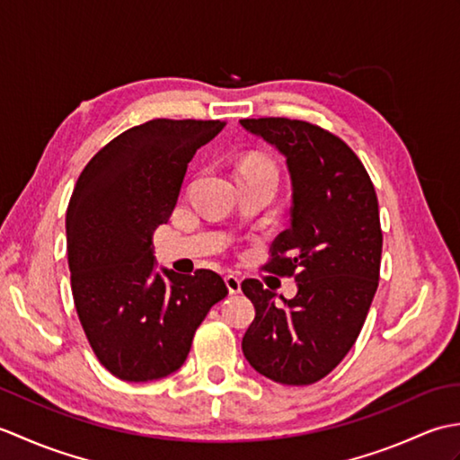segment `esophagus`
Listing matches in <instances>:
<instances>
[{"label": "esophagus", "instance_id": "1", "mask_svg": "<svg viewBox=\"0 0 460 460\" xmlns=\"http://www.w3.org/2000/svg\"><path fill=\"white\" fill-rule=\"evenodd\" d=\"M225 285L229 288V295H239L241 292V280L235 275L225 277Z\"/></svg>", "mask_w": 460, "mask_h": 460}]
</instances>
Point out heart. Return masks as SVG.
Returning <instances> with one entry per match:
<instances>
[{
	"label": "heart",
	"mask_w": 460,
	"mask_h": 460,
	"mask_svg": "<svg viewBox=\"0 0 460 460\" xmlns=\"http://www.w3.org/2000/svg\"><path fill=\"white\" fill-rule=\"evenodd\" d=\"M241 170H255V172H270L277 175V170L275 165H272V162H269L267 158H259V155H252V158H247L245 162H243Z\"/></svg>",
	"instance_id": "heart-1"
}]
</instances>
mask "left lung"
I'll return each instance as SVG.
<instances>
[{"mask_svg":"<svg viewBox=\"0 0 460 460\" xmlns=\"http://www.w3.org/2000/svg\"><path fill=\"white\" fill-rule=\"evenodd\" d=\"M241 126L287 158L290 227L272 243L265 269L295 277L298 287L279 306L257 279L243 280L255 306L243 354L277 384L310 385L356 344L377 290V195L358 155L320 126L290 119H245Z\"/></svg>","mask_w":460,"mask_h":460,"instance_id":"obj_1","label":"left lung"}]
</instances>
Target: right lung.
Here are the masks:
<instances>
[{
  "label": "right lung",
  "mask_w": 460,
  "mask_h": 460,
  "mask_svg": "<svg viewBox=\"0 0 460 460\" xmlns=\"http://www.w3.org/2000/svg\"><path fill=\"white\" fill-rule=\"evenodd\" d=\"M221 120L155 119L116 136L86 164L66 208L76 314L112 376L152 381L178 371L195 330L227 296L217 272L155 270L152 235L170 219L188 172Z\"/></svg>",
  "instance_id": "obj_1"
}]
</instances>
